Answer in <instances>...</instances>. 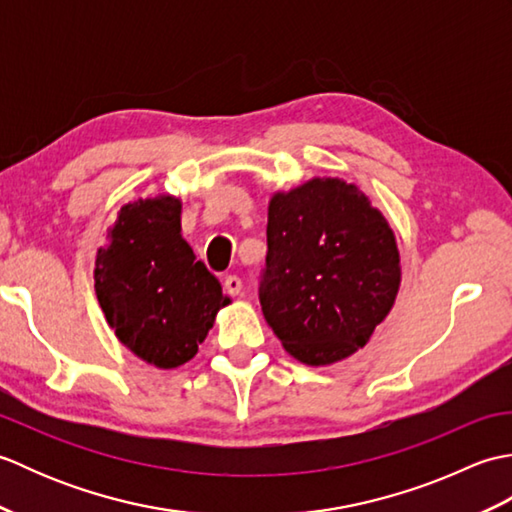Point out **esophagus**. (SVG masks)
Wrapping results in <instances>:
<instances>
[{
  "instance_id": "34e87169",
  "label": "esophagus",
  "mask_w": 512,
  "mask_h": 512,
  "mask_svg": "<svg viewBox=\"0 0 512 512\" xmlns=\"http://www.w3.org/2000/svg\"><path fill=\"white\" fill-rule=\"evenodd\" d=\"M224 290L228 292V295L237 297L239 292H242V279H239L237 275H226V279H224Z\"/></svg>"
}]
</instances>
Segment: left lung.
Returning <instances> with one entry per match:
<instances>
[{
  "label": "left lung",
  "mask_w": 512,
  "mask_h": 512,
  "mask_svg": "<svg viewBox=\"0 0 512 512\" xmlns=\"http://www.w3.org/2000/svg\"><path fill=\"white\" fill-rule=\"evenodd\" d=\"M259 288L284 350L321 367L367 345L400 288V253L385 215L356 184L312 178L268 202Z\"/></svg>",
  "instance_id": "left-lung-1"
}]
</instances>
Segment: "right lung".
Returning a JSON list of instances; mask_svg holds the SVG:
<instances>
[{
	"label": "right lung",
	"mask_w": 512,
	"mask_h": 512,
	"mask_svg": "<svg viewBox=\"0 0 512 512\" xmlns=\"http://www.w3.org/2000/svg\"><path fill=\"white\" fill-rule=\"evenodd\" d=\"M182 202L169 193L121 206L96 250L94 290L116 339L140 361L173 369L198 354L231 303L182 237Z\"/></svg>",
	"instance_id": "1"
}]
</instances>
